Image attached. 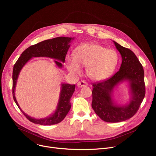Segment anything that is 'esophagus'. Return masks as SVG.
Here are the masks:
<instances>
[{
  "label": "esophagus",
  "instance_id": "obj_1",
  "mask_svg": "<svg viewBox=\"0 0 156 156\" xmlns=\"http://www.w3.org/2000/svg\"><path fill=\"white\" fill-rule=\"evenodd\" d=\"M88 85V83L85 81H79V82L77 83V86L78 87H87Z\"/></svg>",
  "mask_w": 156,
  "mask_h": 156
}]
</instances>
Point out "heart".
<instances>
[{"label":"heart","mask_w":156,"mask_h":156,"mask_svg":"<svg viewBox=\"0 0 156 156\" xmlns=\"http://www.w3.org/2000/svg\"><path fill=\"white\" fill-rule=\"evenodd\" d=\"M118 62V53L113 49L94 43H86L78 46L73 55L66 57V67L73 75H78L81 67H86L88 76L99 81L108 78L115 69Z\"/></svg>","instance_id":"heart-1"}]
</instances>
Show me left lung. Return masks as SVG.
<instances>
[{
    "mask_svg": "<svg viewBox=\"0 0 156 156\" xmlns=\"http://www.w3.org/2000/svg\"><path fill=\"white\" fill-rule=\"evenodd\" d=\"M122 57L119 70L111 78L93 84L92 107L102 120L109 122L124 121L133 117L145 94L144 71L135 54L129 48L113 41ZM128 81L130 99L125 105H118L112 99L113 90L119 83Z\"/></svg>",
    "mask_w": 156,
    "mask_h": 156,
    "instance_id": "obj_1",
    "label": "left lung"
}]
</instances>
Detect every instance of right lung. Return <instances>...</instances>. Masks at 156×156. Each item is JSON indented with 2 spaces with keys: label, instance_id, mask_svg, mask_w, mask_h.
I'll return each instance as SVG.
<instances>
[{
  "label": "right lung",
  "instance_id": "1",
  "mask_svg": "<svg viewBox=\"0 0 156 156\" xmlns=\"http://www.w3.org/2000/svg\"><path fill=\"white\" fill-rule=\"evenodd\" d=\"M73 40L74 38L71 37H60L46 40L35 45H31L27 48L21 54V56L14 66L12 71V95L14 101L24 115L29 121L34 123L41 125H51L61 122L66 116L71 109V104L70 103V99L73 92H75V85L62 83L59 101L55 112L48 117L42 119H35L29 116L28 114L24 113L21 110L17 101H16L14 92L20 73L24 66L32 57H47L64 62L66 55L70 47V43ZM58 61L55 60L54 62L57 66L61 68L62 67V64L59 62L60 61Z\"/></svg>",
  "mask_w": 156,
  "mask_h": 156
}]
</instances>
